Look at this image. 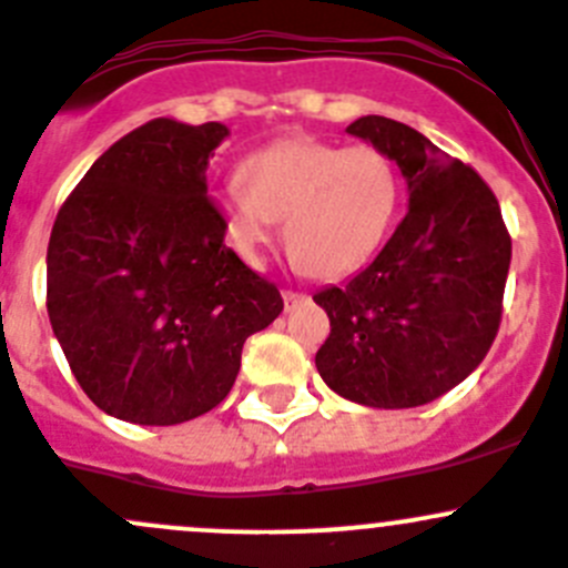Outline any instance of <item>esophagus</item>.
<instances>
[{"label": "esophagus", "instance_id": "34e87169", "mask_svg": "<svg viewBox=\"0 0 568 568\" xmlns=\"http://www.w3.org/2000/svg\"><path fill=\"white\" fill-rule=\"evenodd\" d=\"M282 295H284V303H286V308H292V306H295V303L306 301V295H303V292H297V290H284Z\"/></svg>", "mask_w": 568, "mask_h": 568}]
</instances>
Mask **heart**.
Here are the masks:
<instances>
[{
	"label": "heart",
	"instance_id": "obj_1",
	"mask_svg": "<svg viewBox=\"0 0 568 568\" xmlns=\"http://www.w3.org/2000/svg\"><path fill=\"white\" fill-rule=\"evenodd\" d=\"M400 190V171L378 145L286 138L245 156L240 184L217 193L215 210L245 260H260L284 217L290 260L314 278H339L384 245Z\"/></svg>",
	"mask_w": 568,
	"mask_h": 568
}]
</instances>
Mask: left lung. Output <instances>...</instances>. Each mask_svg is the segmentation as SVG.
Wrapping results in <instances>:
<instances>
[{"label":"left lung","mask_w":568,"mask_h":568,"mask_svg":"<svg viewBox=\"0 0 568 568\" xmlns=\"http://www.w3.org/2000/svg\"><path fill=\"white\" fill-rule=\"evenodd\" d=\"M384 149L408 182V212L362 273L314 301L331 334L314 356L336 395L414 408L462 384L503 320L510 234L475 168L384 115L347 126Z\"/></svg>","instance_id":"left-lung-1"}]
</instances>
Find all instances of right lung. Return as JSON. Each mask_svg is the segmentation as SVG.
Wrapping results in <instances>:
<instances>
[{
	"instance_id": "right-lung-1",
	"label": "right lung",
	"mask_w": 568,
	"mask_h": 568,
	"mask_svg": "<svg viewBox=\"0 0 568 568\" xmlns=\"http://www.w3.org/2000/svg\"><path fill=\"white\" fill-rule=\"evenodd\" d=\"M229 129L156 118L112 143L60 206L47 308L82 392L112 417L176 425L232 392L282 292L223 240L206 168Z\"/></svg>"
}]
</instances>
